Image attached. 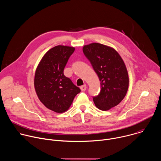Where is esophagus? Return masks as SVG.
Segmentation results:
<instances>
[{"mask_svg": "<svg viewBox=\"0 0 161 161\" xmlns=\"http://www.w3.org/2000/svg\"><path fill=\"white\" fill-rule=\"evenodd\" d=\"M80 89H81V91H83V92L85 91L86 89V85H83L81 86H80Z\"/></svg>", "mask_w": 161, "mask_h": 161, "instance_id": "34e87169", "label": "esophagus"}]
</instances>
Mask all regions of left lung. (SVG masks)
I'll return each instance as SVG.
<instances>
[{"label":"left lung","instance_id":"left-lung-1","mask_svg":"<svg viewBox=\"0 0 161 161\" xmlns=\"http://www.w3.org/2000/svg\"><path fill=\"white\" fill-rule=\"evenodd\" d=\"M83 52L101 81V91L94 97L96 106L107 111L118 105L125 97L129 87L126 66L114 48L94 42L85 45Z\"/></svg>","mask_w":161,"mask_h":161}]
</instances>
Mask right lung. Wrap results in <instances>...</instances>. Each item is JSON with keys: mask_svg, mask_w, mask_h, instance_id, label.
Listing matches in <instances>:
<instances>
[{"mask_svg": "<svg viewBox=\"0 0 161 161\" xmlns=\"http://www.w3.org/2000/svg\"><path fill=\"white\" fill-rule=\"evenodd\" d=\"M74 47L58 45L48 50L38 64L34 87L40 101L49 109L61 113L71 106L80 88L64 75Z\"/></svg>", "mask_w": 161, "mask_h": 161, "instance_id": "add662e5", "label": "right lung"}]
</instances>
